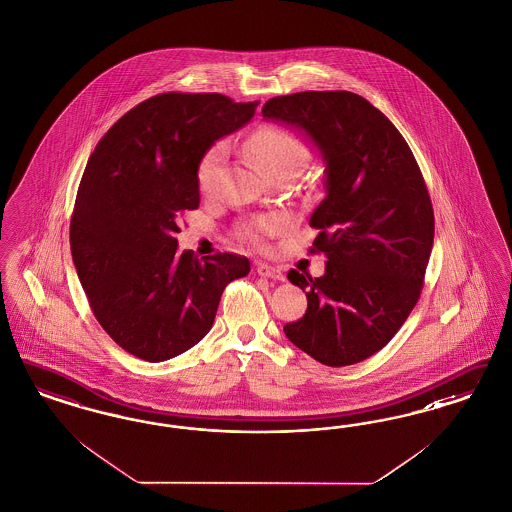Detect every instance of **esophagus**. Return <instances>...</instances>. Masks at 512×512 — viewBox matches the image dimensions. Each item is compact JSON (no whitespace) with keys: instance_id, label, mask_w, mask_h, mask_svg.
Masks as SVG:
<instances>
[{"instance_id":"1","label":"esophagus","mask_w":512,"mask_h":512,"mask_svg":"<svg viewBox=\"0 0 512 512\" xmlns=\"http://www.w3.org/2000/svg\"><path fill=\"white\" fill-rule=\"evenodd\" d=\"M257 272H259V276H263V278L278 280V282H283V280H285V276H283L282 268H280V266L259 263V265H257Z\"/></svg>"}]
</instances>
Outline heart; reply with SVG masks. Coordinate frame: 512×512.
Returning <instances> with one entry per match:
<instances>
[{
  "label": "heart",
  "instance_id": "obj_1",
  "mask_svg": "<svg viewBox=\"0 0 512 512\" xmlns=\"http://www.w3.org/2000/svg\"><path fill=\"white\" fill-rule=\"evenodd\" d=\"M247 147L255 160L263 166V170L274 166V164H280V162L300 164V160L304 157L302 143L295 136H291L289 132H283L274 126L259 128L247 141ZM225 155H227V143H223V141L213 143L212 147L202 155V159L198 162V168H196V181H198V187L202 193H212L213 187L219 179ZM283 225H285L283 217L255 219L242 229V236L251 242H263L265 236L278 232Z\"/></svg>",
  "mask_w": 512,
  "mask_h": 512
}]
</instances>
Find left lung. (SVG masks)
Listing matches in <instances>:
<instances>
[{
	"label": "left lung",
	"instance_id": "8db88e82",
	"mask_svg": "<svg viewBox=\"0 0 512 512\" xmlns=\"http://www.w3.org/2000/svg\"><path fill=\"white\" fill-rule=\"evenodd\" d=\"M263 117L302 130L325 162V198L310 217L325 274L287 272L308 308L283 331L327 367L359 363L388 344L422 293L435 215L420 166L388 117L348 90L278 96Z\"/></svg>",
	"mask_w": 512,
	"mask_h": 512
}]
</instances>
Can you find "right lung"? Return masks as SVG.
Listing matches in <instances>:
<instances>
[{"instance_id":"add662e5","label":"right lung","mask_w":512,"mask_h":512,"mask_svg":"<svg viewBox=\"0 0 512 512\" xmlns=\"http://www.w3.org/2000/svg\"><path fill=\"white\" fill-rule=\"evenodd\" d=\"M257 104L157 94L124 113L87 162L71 215L73 265L107 335L149 363L198 344L227 283L249 274L236 253H177L176 234L179 215L200 204L202 155L249 123Z\"/></svg>"}]
</instances>
